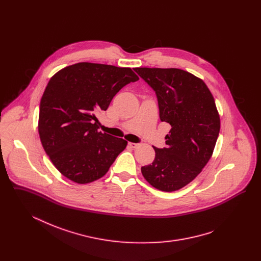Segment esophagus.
Segmentation results:
<instances>
[{"instance_id":"1","label":"esophagus","mask_w":261,"mask_h":261,"mask_svg":"<svg viewBox=\"0 0 261 261\" xmlns=\"http://www.w3.org/2000/svg\"><path fill=\"white\" fill-rule=\"evenodd\" d=\"M128 145H129L132 149H136L137 147L139 146V144H136V143H128Z\"/></svg>"}]
</instances>
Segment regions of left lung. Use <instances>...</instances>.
Segmentation results:
<instances>
[{
  "mask_svg": "<svg viewBox=\"0 0 261 261\" xmlns=\"http://www.w3.org/2000/svg\"><path fill=\"white\" fill-rule=\"evenodd\" d=\"M156 94L160 117L171 125L166 148L141 171L152 187L174 192L192 182L211 160L220 131V117L205 83L179 68L136 67Z\"/></svg>",
  "mask_w": 261,
  "mask_h": 261,
  "instance_id": "obj_1",
  "label": "left lung"
}]
</instances>
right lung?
<instances>
[{
  "label": "right lung",
  "instance_id": "right-lung-1",
  "mask_svg": "<svg viewBox=\"0 0 261 261\" xmlns=\"http://www.w3.org/2000/svg\"><path fill=\"white\" fill-rule=\"evenodd\" d=\"M139 80L130 67L78 62L58 71L40 101L38 131L56 168L67 179L87 184L107 173L127 142L98 131L96 113Z\"/></svg>",
  "mask_w": 261,
  "mask_h": 261
}]
</instances>
